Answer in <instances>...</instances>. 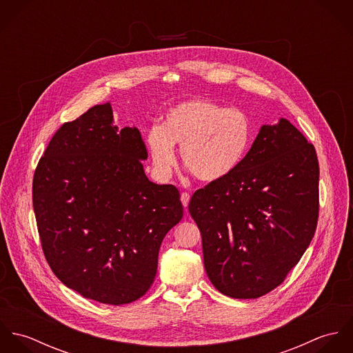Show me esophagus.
Returning a JSON list of instances; mask_svg holds the SVG:
<instances>
[{"label":"esophagus","instance_id":"obj_1","mask_svg":"<svg viewBox=\"0 0 353 353\" xmlns=\"http://www.w3.org/2000/svg\"><path fill=\"white\" fill-rule=\"evenodd\" d=\"M181 201H182V205L185 206V209L188 208V205H189V201H190V194L189 193H182L181 194Z\"/></svg>","mask_w":353,"mask_h":353}]
</instances>
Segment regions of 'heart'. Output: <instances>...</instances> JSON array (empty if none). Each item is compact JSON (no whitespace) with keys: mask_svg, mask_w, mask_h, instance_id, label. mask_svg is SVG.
Returning a JSON list of instances; mask_svg holds the SVG:
<instances>
[{"mask_svg":"<svg viewBox=\"0 0 353 353\" xmlns=\"http://www.w3.org/2000/svg\"><path fill=\"white\" fill-rule=\"evenodd\" d=\"M254 134V121L245 110L194 98L170 108L163 126L154 125L148 130L147 145L159 176L171 175L174 145H179L188 171L210 183L238 170L252 148Z\"/></svg>","mask_w":353,"mask_h":353,"instance_id":"heart-1","label":"heart"}]
</instances>
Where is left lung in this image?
<instances>
[{"label":"left lung","mask_w":353,"mask_h":353,"mask_svg":"<svg viewBox=\"0 0 353 353\" xmlns=\"http://www.w3.org/2000/svg\"><path fill=\"white\" fill-rule=\"evenodd\" d=\"M318 182L314 145L280 118L261 126L236 171L193 194L189 212L216 290L255 299L284 281L314 236Z\"/></svg>","instance_id":"left-lung-1"}]
</instances>
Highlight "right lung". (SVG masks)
Instances as JSON below:
<instances>
[{
	"label": "right lung",
	"mask_w": 353,
	"mask_h": 353,
	"mask_svg": "<svg viewBox=\"0 0 353 353\" xmlns=\"http://www.w3.org/2000/svg\"><path fill=\"white\" fill-rule=\"evenodd\" d=\"M112 122L107 101L57 130L35 170L32 203L54 274L87 299L119 305L151 288L183 206L175 186L145 175L140 130Z\"/></svg>",
	"instance_id": "add662e5"
}]
</instances>
